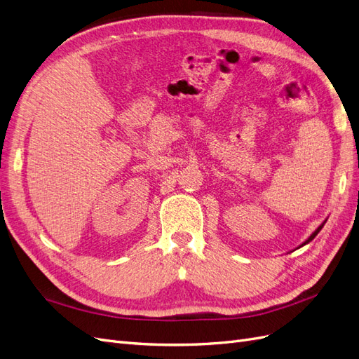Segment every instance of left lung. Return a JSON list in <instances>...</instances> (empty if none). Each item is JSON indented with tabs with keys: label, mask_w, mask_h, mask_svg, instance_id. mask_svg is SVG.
Segmentation results:
<instances>
[{
	"label": "left lung",
	"mask_w": 359,
	"mask_h": 359,
	"mask_svg": "<svg viewBox=\"0 0 359 359\" xmlns=\"http://www.w3.org/2000/svg\"><path fill=\"white\" fill-rule=\"evenodd\" d=\"M322 226H323V224H322ZM322 226H319V227H318V229H316V231H314V232H313V233H311V236H310V238H309V240H307V241H306V243H304V244H307V243H310V241H311V240H313V238H314V236H316V235H318V233H319V231H320V229H322Z\"/></svg>",
	"instance_id": "left-lung-1"
}]
</instances>
